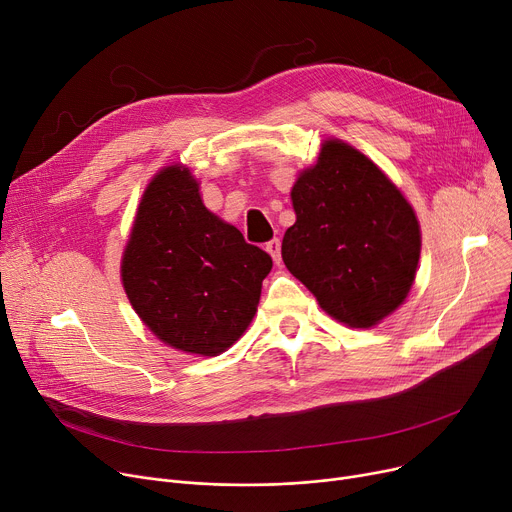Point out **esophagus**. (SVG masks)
<instances>
[{"label":"esophagus","mask_w":512,"mask_h":512,"mask_svg":"<svg viewBox=\"0 0 512 512\" xmlns=\"http://www.w3.org/2000/svg\"><path fill=\"white\" fill-rule=\"evenodd\" d=\"M266 252L273 256V260L277 264H281V239L273 237V239H270V242H266Z\"/></svg>","instance_id":"1"}]
</instances>
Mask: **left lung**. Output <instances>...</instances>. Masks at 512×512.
I'll use <instances>...</instances> for the list:
<instances>
[{
	"label": "left lung",
	"mask_w": 512,
	"mask_h": 512,
	"mask_svg": "<svg viewBox=\"0 0 512 512\" xmlns=\"http://www.w3.org/2000/svg\"><path fill=\"white\" fill-rule=\"evenodd\" d=\"M283 262L322 310L353 328L395 312L413 285L422 235L397 186L359 150L326 140L291 190Z\"/></svg>",
	"instance_id": "1"
}]
</instances>
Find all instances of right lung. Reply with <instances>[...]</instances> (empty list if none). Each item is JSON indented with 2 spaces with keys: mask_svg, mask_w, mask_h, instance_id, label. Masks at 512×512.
Instances as JSON below:
<instances>
[{
  "mask_svg": "<svg viewBox=\"0 0 512 512\" xmlns=\"http://www.w3.org/2000/svg\"><path fill=\"white\" fill-rule=\"evenodd\" d=\"M273 260L202 204L186 167L148 184L122 260L142 322L167 345L217 355L248 328Z\"/></svg>",
  "mask_w": 512,
  "mask_h": 512,
  "instance_id": "right-lung-1",
  "label": "right lung"
}]
</instances>
